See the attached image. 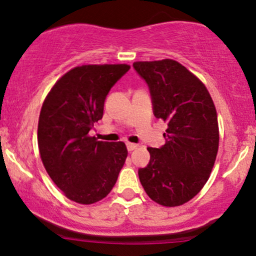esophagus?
Instances as JSON below:
<instances>
[{"label": "esophagus", "instance_id": "esophagus-1", "mask_svg": "<svg viewBox=\"0 0 256 256\" xmlns=\"http://www.w3.org/2000/svg\"><path fill=\"white\" fill-rule=\"evenodd\" d=\"M136 148H138V144H135V143H130V142L127 143L128 152H132V150H135Z\"/></svg>", "mask_w": 256, "mask_h": 256}]
</instances>
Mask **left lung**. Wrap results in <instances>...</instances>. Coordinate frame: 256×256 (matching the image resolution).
<instances>
[{
	"instance_id": "left-lung-1",
	"label": "left lung",
	"mask_w": 256,
	"mask_h": 256,
	"mask_svg": "<svg viewBox=\"0 0 256 256\" xmlns=\"http://www.w3.org/2000/svg\"><path fill=\"white\" fill-rule=\"evenodd\" d=\"M148 84L154 114L166 122V144L148 148L149 164L138 170L146 194L174 208L197 196L214 166L219 148L216 106L202 80L176 60L135 62Z\"/></svg>"
}]
</instances>
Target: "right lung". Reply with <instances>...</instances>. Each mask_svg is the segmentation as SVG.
<instances>
[{"mask_svg": "<svg viewBox=\"0 0 256 256\" xmlns=\"http://www.w3.org/2000/svg\"><path fill=\"white\" fill-rule=\"evenodd\" d=\"M130 66L82 65L57 80L45 98L38 120V148L45 170L70 200L90 205L116 183L127 158L124 142L90 136L102 118L108 92Z\"/></svg>", "mask_w": 256, "mask_h": 256, "instance_id": "obj_1", "label": "right lung"}]
</instances>
